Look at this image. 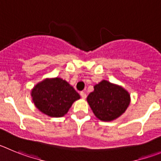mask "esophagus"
I'll return each mask as SVG.
<instances>
[{
    "instance_id": "34e87169",
    "label": "esophagus",
    "mask_w": 161,
    "mask_h": 161,
    "mask_svg": "<svg viewBox=\"0 0 161 161\" xmlns=\"http://www.w3.org/2000/svg\"><path fill=\"white\" fill-rule=\"evenodd\" d=\"M80 95H81V97H82V98H86V94L85 93V92H83V91L80 92Z\"/></svg>"
}]
</instances>
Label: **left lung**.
Returning a JSON list of instances; mask_svg holds the SVG:
<instances>
[{
	"instance_id": "8db88e82",
	"label": "left lung",
	"mask_w": 161,
	"mask_h": 161,
	"mask_svg": "<svg viewBox=\"0 0 161 161\" xmlns=\"http://www.w3.org/2000/svg\"><path fill=\"white\" fill-rule=\"evenodd\" d=\"M98 119L112 121L125 112L130 104V95L122 86L103 80L94 86L86 98Z\"/></svg>"
}]
</instances>
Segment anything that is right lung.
Returning <instances> with one entry per match:
<instances>
[{
	"label": "right lung",
	"instance_id": "right-lung-1",
	"mask_svg": "<svg viewBox=\"0 0 161 161\" xmlns=\"http://www.w3.org/2000/svg\"><path fill=\"white\" fill-rule=\"evenodd\" d=\"M36 108L50 117H62L68 112L80 95L66 81L60 78L46 79L31 91Z\"/></svg>",
	"mask_w": 161,
	"mask_h": 161
}]
</instances>
